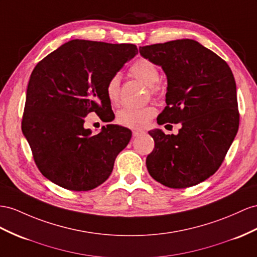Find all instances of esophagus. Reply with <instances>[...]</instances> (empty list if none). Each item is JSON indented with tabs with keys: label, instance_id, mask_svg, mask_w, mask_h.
I'll return each mask as SVG.
<instances>
[{
	"label": "esophagus",
	"instance_id": "34e87169",
	"mask_svg": "<svg viewBox=\"0 0 257 257\" xmlns=\"http://www.w3.org/2000/svg\"><path fill=\"white\" fill-rule=\"evenodd\" d=\"M143 134V130H140V129H135L134 131H133V136L134 137H139L140 135H142Z\"/></svg>",
	"mask_w": 257,
	"mask_h": 257
}]
</instances>
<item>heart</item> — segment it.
<instances>
[{
  "instance_id": "b5f03b06",
  "label": "heart",
  "mask_w": 257,
  "mask_h": 257,
  "mask_svg": "<svg viewBox=\"0 0 257 257\" xmlns=\"http://www.w3.org/2000/svg\"><path fill=\"white\" fill-rule=\"evenodd\" d=\"M130 74L136 79L150 87L152 94L159 93V88L156 83L160 81V70L159 67L148 58H140L134 63L130 68ZM119 88H120V77L115 75L111 77L105 88L106 96L109 103L116 104L119 100ZM156 114V109L153 106L144 107H123L117 111L116 121L124 127L129 128H141L151 120Z\"/></svg>"
}]
</instances>
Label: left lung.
I'll return each mask as SVG.
<instances>
[{"instance_id": "8db88e82", "label": "left lung", "mask_w": 257, "mask_h": 257, "mask_svg": "<svg viewBox=\"0 0 257 257\" xmlns=\"http://www.w3.org/2000/svg\"><path fill=\"white\" fill-rule=\"evenodd\" d=\"M167 76V106L157 123H178V135L149 131L147 157L153 179L173 189L197 185L219 168L239 129L234 77L228 64L191 39L139 48Z\"/></svg>"}]
</instances>
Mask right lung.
<instances>
[{
    "instance_id": "obj_1",
    "label": "right lung",
    "mask_w": 257,
    "mask_h": 257,
    "mask_svg": "<svg viewBox=\"0 0 257 257\" xmlns=\"http://www.w3.org/2000/svg\"><path fill=\"white\" fill-rule=\"evenodd\" d=\"M135 44L71 40L45 56L29 79L22 130L41 174L71 191H89L106 180L131 131L117 124L97 135L84 128L85 116L114 119L105 88Z\"/></svg>"
}]
</instances>
